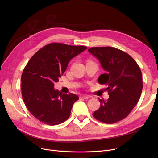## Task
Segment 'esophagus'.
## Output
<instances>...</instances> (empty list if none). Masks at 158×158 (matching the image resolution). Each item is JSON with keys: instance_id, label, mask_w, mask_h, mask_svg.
Instances as JSON below:
<instances>
[{"instance_id": "1", "label": "esophagus", "mask_w": 158, "mask_h": 158, "mask_svg": "<svg viewBox=\"0 0 158 158\" xmlns=\"http://www.w3.org/2000/svg\"><path fill=\"white\" fill-rule=\"evenodd\" d=\"M80 98H83V99H86L89 98V96H88V95H82L80 96Z\"/></svg>"}]
</instances>
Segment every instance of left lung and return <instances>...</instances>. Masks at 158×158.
Masks as SVG:
<instances>
[{"label":"left lung","instance_id":"1","mask_svg":"<svg viewBox=\"0 0 158 158\" xmlns=\"http://www.w3.org/2000/svg\"><path fill=\"white\" fill-rule=\"evenodd\" d=\"M88 51L106 71L100 75L98 82L106 84L105 90L109 95L107 101L99 99L101 106L93 116L105 123L120 121L140 99L143 87L140 69L130 55L114 47H92Z\"/></svg>","mask_w":158,"mask_h":158}]
</instances>
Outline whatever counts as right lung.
Segmentation results:
<instances>
[{
	"label": "right lung",
	"mask_w": 158,
	"mask_h": 158,
	"mask_svg": "<svg viewBox=\"0 0 158 158\" xmlns=\"http://www.w3.org/2000/svg\"><path fill=\"white\" fill-rule=\"evenodd\" d=\"M87 49L52 43L43 47L28 62L22 73V94L32 115L49 125L67 120L73 104L79 99L74 94H63L54 88L70 60Z\"/></svg>",
	"instance_id": "right-lung-1"
}]
</instances>
